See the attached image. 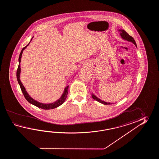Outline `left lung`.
<instances>
[{"mask_svg": "<svg viewBox=\"0 0 159 159\" xmlns=\"http://www.w3.org/2000/svg\"><path fill=\"white\" fill-rule=\"evenodd\" d=\"M119 32H120V36H122V38H123V39L129 41H130V42H132V43L135 44V46L137 47L135 40L134 39V38H133L132 36H131L130 35H129V34H127L125 30H119ZM91 97H92V98H93L94 99H95V101L99 102V103H101L103 104V105H110V104H111V103H107V102H106L102 101L101 99H99V98H97L96 96H95L94 94L91 95Z\"/></svg>", "mask_w": 159, "mask_h": 159, "instance_id": "left-lung-1", "label": "left lung"}]
</instances>
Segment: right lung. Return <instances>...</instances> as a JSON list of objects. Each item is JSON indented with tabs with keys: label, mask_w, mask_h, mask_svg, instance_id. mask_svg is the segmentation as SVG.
Returning <instances> with one entry per match:
<instances>
[{
	"label": "right lung",
	"mask_w": 159,
	"mask_h": 159,
	"mask_svg": "<svg viewBox=\"0 0 159 159\" xmlns=\"http://www.w3.org/2000/svg\"><path fill=\"white\" fill-rule=\"evenodd\" d=\"M30 44V43H29ZM29 44L27 45V46H25V47L23 48L22 49V50L21 51L19 57V66L17 68V71H16V77H17V81L18 83L20 85V87L21 88V91L23 93V94L24 95V97L26 99L27 101L30 102L31 104L34 105L36 106H37V107L44 109V110H49V109H53V108H57L58 106H60V105H62L64 102L66 98L67 97L68 93V88L69 86H67L65 89L64 92L63 93L62 95L61 96V98H60L58 101L55 102L54 103H49V104H44V103H41L39 102L36 101L35 100H34L33 98H31L30 96L27 93V91L25 90L24 86L22 84V83L21 82L20 80V62L21 61V55L23 53V52L24 51V49L27 47V46L29 45Z\"/></svg>",
	"instance_id": "add662e5"
}]
</instances>
